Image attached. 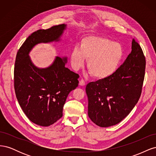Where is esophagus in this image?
<instances>
[{
  "mask_svg": "<svg viewBox=\"0 0 156 156\" xmlns=\"http://www.w3.org/2000/svg\"><path fill=\"white\" fill-rule=\"evenodd\" d=\"M79 85H81V86L85 85V81H84L83 79H81L79 81Z\"/></svg>",
  "mask_w": 156,
  "mask_h": 156,
  "instance_id": "34e87169",
  "label": "esophagus"
}]
</instances>
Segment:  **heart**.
<instances>
[{"label":"heart","instance_id":"obj_1","mask_svg":"<svg viewBox=\"0 0 156 156\" xmlns=\"http://www.w3.org/2000/svg\"><path fill=\"white\" fill-rule=\"evenodd\" d=\"M122 45L105 37L88 36L75 46L70 54V62L73 69L82 67L85 58L87 67L94 78L103 79L114 74L123 59Z\"/></svg>","mask_w":156,"mask_h":156}]
</instances>
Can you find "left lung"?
Wrapping results in <instances>:
<instances>
[{"label": "left lung", "mask_w": 156, "mask_h": 156, "mask_svg": "<svg viewBox=\"0 0 156 156\" xmlns=\"http://www.w3.org/2000/svg\"><path fill=\"white\" fill-rule=\"evenodd\" d=\"M145 66L142 49L133 39L131 53L114 74L87 84L88 115L94 124L112 126L129 114L140 96Z\"/></svg>", "instance_id": "1"}]
</instances>
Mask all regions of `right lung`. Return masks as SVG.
Listing matches in <instances>:
<instances>
[{
	"label": "right lung",
	"mask_w": 156,
	"mask_h": 156,
	"mask_svg": "<svg viewBox=\"0 0 156 156\" xmlns=\"http://www.w3.org/2000/svg\"><path fill=\"white\" fill-rule=\"evenodd\" d=\"M67 25L38 30L27 37L19 49L14 67V88L20 107L32 122L49 126L62 116L71 91L78 87L79 75L66 68L67 57L56 56L49 66L40 68L29 53L36 45L60 41Z\"/></svg>",
	"instance_id": "right-lung-1"
}]
</instances>
